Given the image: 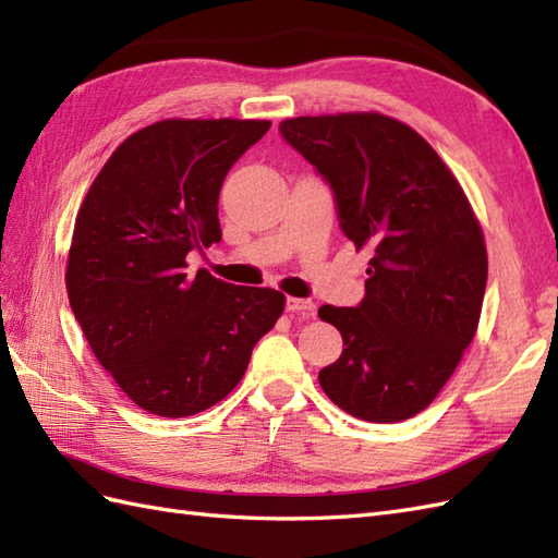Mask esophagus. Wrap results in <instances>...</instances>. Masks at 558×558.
<instances>
[{
    "label": "esophagus",
    "instance_id": "34e87169",
    "mask_svg": "<svg viewBox=\"0 0 558 558\" xmlns=\"http://www.w3.org/2000/svg\"><path fill=\"white\" fill-rule=\"evenodd\" d=\"M316 310V304L312 300H300V298H288V312L292 314H302V316H312Z\"/></svg>",
    "mask_w": 558,
    "mask_h": 558
}]
</instances>
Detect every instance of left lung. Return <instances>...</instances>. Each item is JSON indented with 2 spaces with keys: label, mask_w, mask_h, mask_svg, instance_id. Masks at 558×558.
I'll use <instances>...</instances> for the list:
<instances>
[{
  "label": "left lung",
  "mask_w": 558,
  "mask_h": 558,
  "mask_svg": "<svg viewBox=\"0 0 558 558\" xmlns=\"http://www.w3.org/2000/svg\"><path fill=\"white\" fill-rule=\"evenodd\" d=\"M280 134L333 189L348 240L372 248L360 306L318 310L342 336L318 384L357 420H410L477 333L487 246L475 210L438 153L393 117H294Z\"/></svg>",
  "instance_id": "obj_1"
}]
</instances>
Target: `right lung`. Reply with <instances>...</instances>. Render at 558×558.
Returning a JSON list of instances; mask_svg holds the SVG:
<instances>
[{
  "mask_svg": "<svg viewBox=\"0 0 558 558\" xmlns=\"http://www.w3.org/2000/svg\"><path fill=\"white\" fill-rule=\"evenodd\" d=\"M268 120H162L124 138L78 208L66 292L102 369L158 417H189L242 381L286 294L230 286L186 254L220 242L225 174Z\"/></svg>",
  "mask_w": 558,
  "mask_h": 558,
  "instance_id": "obj_1",
  "label": "right lung"
}]
</instances>
